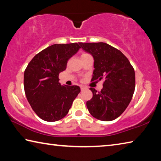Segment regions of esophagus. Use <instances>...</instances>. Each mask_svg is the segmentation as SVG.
Returning <instances> with one entry per match:
<instances>
[{
    "label": "esophagus",
    "instance_id": "34e87169",
    "mask_svg": "<svg viewBox=\"0 0 161 161\" xmlns=\"http://www.w3.org/2000/svg\"><path fill=\"white\" fill-rule=\"evenodd\" d=\"M80 89H81V91H83V90H85V89H86L87 87L85 86L81 85V86H80Z\"/></svg>",
    "mask_w": 161,
    "mask_h": 161
}]
</instances>
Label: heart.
<instances>
[{
    "label": "heart",
    "instance_id": "1",
    "mask_svg": "<svg viewBox=\"0 0 161 161\" xmlns=\"http://www.w3.org/2000/svg\"><path fill=\"white\" fill-rule=\"evenodd\" d=\"M85 54V53H84V54ZM82 54H81V55H82Z\"/></svg>",
    "mask_w": 161,
    "mask_h": 161
}]
</instances>
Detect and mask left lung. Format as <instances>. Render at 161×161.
<instances>
[{
    "label": "left lung",
    "mask_w": 161,
    "mask_h": 161,
    "mask_svg": "<svg viewBox=\"0 0 161 161\" xmlns=\"http://www.w3.org/2000/svg\"><path fill=\"white\" fill-rule=\"evenodd\" d=\"M80 47L94 59L92 81L103 80V89H89L93 97L87 101L91 115L101 121L118 118L129 106L135 90L134 69L118 49L104 42H80Z\"/></svg>",
    "instance_id": "obj_1"
}]
</instances>
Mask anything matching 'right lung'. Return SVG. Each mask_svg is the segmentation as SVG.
Returning <instances> with one entry per match:
<instances>
[{
	"label": "right lung",
	"mask_w": 161,
	"mask_h": 161,
	"mask_svg": "<svg viewBox=\"0 0 161 161\" xmlns=\"http://www.w3.org/2000/svg\"><path fill=\"white\" fill-rule=\"evenodd\" d=\"M80 44V43H79ZM78 43L54 44L37 53L24 72V89L30 105L40 119L56 121L67 115L80 92L78 86L61 85L59 74L80 48Z\"/></svg>",
	"instance_id": "obj_1"
}]
</instances>
